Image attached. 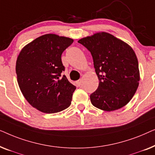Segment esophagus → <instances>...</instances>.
<instances>
[{
    "label": "esophagus",
    "mask_w": 155,
    "mask_h": 155,
    "mask_svg": "<svg viewBox=\"0 0 155 155\" xmlns=\"http://www.w3.org/2000/svg\"><path fill=\"white\" fill-rule=\"evenodd\" d=\"M76 85H77L78 87H80V86H81L82 85V81H81V80H78V81H76Z\"/></svg>",
    "instance_id": "obj_1"
}]
</instances>
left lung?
<instances>
[{"label": "left lung", "instance_id": "obj_1", "mask_svg": "<svg viewBox=\"0 0 155 155\" xmlns=\"http://www.w3.org/2000/svg\"><path fill=\"white\" fill-rule=\"evenodd\" d=\"M78 43L91 53L99 80L98 88L90 94L92 105L107 111L126 105L140 80L138 61L133 48L107 32L82 38Z\"/></svg>", "mask_w": 155, "mask_h": 155}]
</instances>
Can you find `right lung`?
Returning a JSON list of instances; mask_svg holds the SVG:
<instances>
[{
  "label": "right lung",
  "instance_id": "add662e5",
  "mask_svg": "<svg viewBox=\"0 0 155 155\" xmlns=\"http://www.w3.org/2000/svg\"><path fill=\"white\" fill-rule=\"evenodd\" d=\"M73 40L48 34L37 38L21 51L16 62L20 89L34 108L54 114L71 105L76 87L61 73V55Z\"/></svg>",
  "mask_w": 155,
  "mask_h": 155
}]
</instances>
